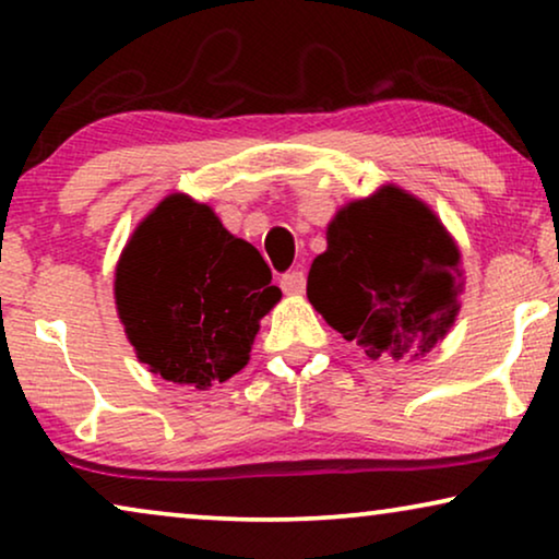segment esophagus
<instances>
[{
  "mask_svg": "<svg viewBox=\"0 0 559 559\" xmlns=\"http://www.w3.org/2000/svg\"><path fill=\"white\" fill-rule=\"evenodd\" d=\"M280 285H282V289H285L287 295H302L305 293V274L297 272V270L282 274Z\"/></svg>",
  "mask_w": 559,
  "mask_h": 559,
  "instance_id": "obj_1",
  "label": "esophagus"
}]
</instances>
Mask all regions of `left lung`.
<instances>
[{"label":"left lung","mask_w":559,"mask_h":559,"mask_svg":"<svg viewBox=\"0 0 559 559\" xmlns=\"http://www.w3.org/2000/svg\"><path fill=\"white\" fill-rule=\"evenodd\" d=\"M312 259L308 300L346 341L379 358H415L445 338L461 310V251L407 190L384 186L335 213Z\"/></svg>","instance_id":"1"}]
</instances>
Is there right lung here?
Wrapping results in <instances>:
<instances>
[{
  "label": "right lung",
  "instance_id": "obj_1",
  "mask_svg": "<svg viewBox=\"0 0 559 559\" xmlns=\"http://www.w3.org/2000/svg\"><path fill=\"white\" fill-rule=\"evenodd\" d=\"M114 297L152 373L209 389L247 366L259 320L282 293L262 254L228 234L211 205L173 193L121 251Z\"/></svg>",
  "mask_w": 559,
  "mask_h": 559
}]
</instances>
